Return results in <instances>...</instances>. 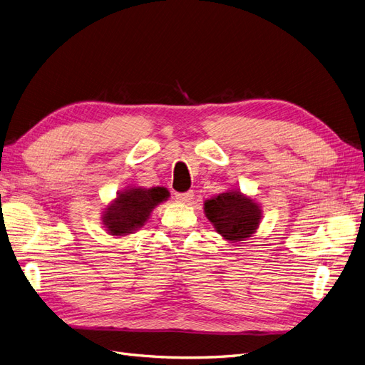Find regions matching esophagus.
Wrapping results in <instances>:
<instances>
[{
    "instance_id": "34e87169",
    "label": "esophagus",
    "mask_w": 365,
    "mask_h": 365,
    "mask_svg": "<svg viewBox=\"0 0 365 365\" xmlns=\"http://www.w3.org/2000/svg\"><path fill=\"white\" fill-rule=\"evenodd\" d=\"M195 197V193L193 190H189L185 193H178L176 195V200H178V202H182V204H189L192 200Z\"/></svg>"
}]
</instances>
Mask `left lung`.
<instances>
[{
    "instance_id": "left-lung-1",
    "label": "left lung",
    "mask_w": 365,
    "mask_h": 365,
    "mask_svg": "<svg viewBox=\"0 0 365 365\" xmlns=\"http://www.w3.org/2000/svg\"><path fill=\"white\" fill-rule=\"evenodd\" d=\"M204 213L216 233L235 244L256 233L262 220V205L239 189H230L207 200Z\"/></svg>"
}]
</instances>
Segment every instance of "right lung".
<instances>
[{"label": "right lung", "mask_w": 365, "mask_h": 365, "mask_svg": "<svg viewBox=\"0 0 365 365\" xmlns=\"http://www.w3.org/2000/svg\"><path fill=\"white\" fill-rule=\"evenodd\" d=\"M165 187L128 185L120 190L102 212V224L109 236L126 237L145 225L153 208L169 200Z\"/></svg>", "instance_id": "obj_1"}]
</instances>
